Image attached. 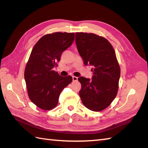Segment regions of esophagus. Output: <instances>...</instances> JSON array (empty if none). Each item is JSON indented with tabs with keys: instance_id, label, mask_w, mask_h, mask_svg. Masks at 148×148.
<instances>
[{
	"instance_id": "esophagus-1",
	"label": "esophagus",
	"mask_w": 148,
	"mask_h": 148,
	"mask_svg": "<svg viewBox=\"0 0 148 148\" xmlns=\"http://www.w3.org/2000/svg\"><path fill=\"white\" fill-rule=\"evenodd\" d=\"M72 78H73V82H76V81H77V80H78V77H74V76L72 77Z\"/></svg>"
}]
</instances>
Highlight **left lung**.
I'll use <instances>...</instances> for the list:
<instances>
[{"label":"left lung","mask_w":148,"mask_h":148,"mask_svg":"<svg viewBox=\"0 0 148 148\" xmlns=\"http://www.w3.org/2000/svg\"><path fill=\"white\" fill-rule=\"evenodd\" d=\"M75 41L84 64L93 67L92 79H78L82 84L80 97L88 109L101 111L111 104L118 91L120 69L115 51L106 38L93 33H76Z\"/></svg>","instance_id":"left-lung-1"}]
</instances>
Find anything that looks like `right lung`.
<instances>
[{
  "label": "right lung",
  "mask_w": 148,
  "mask_h": 148,
  "mask_svg": "<svg viewBox=\"0 0 148 148\" xmlns=\"http://www.w3.org/2000/svg\"><path fill=\"white\" fill-rule=\"evenodd\" d=\"M74 39L73 33L48 34L32 49L24 75L29 99L40 109L49 110L56 107L60 92L72 82L71 76L62 77L53 69Z\"/></svg>",
  "instance_id": "add662e5"
}]
</instances>
